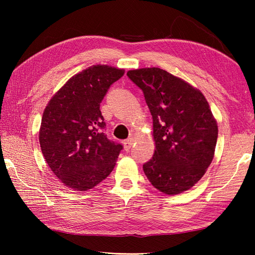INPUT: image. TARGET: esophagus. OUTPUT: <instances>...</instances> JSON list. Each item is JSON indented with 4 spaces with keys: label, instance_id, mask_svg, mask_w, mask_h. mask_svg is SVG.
Here are the masks:
<instances>
[{
    "label": "esophagus",
    "instance_id": "obj_1",
    "mask_svg": "<svg viewBox=\"0 0 255 255\" xmlns=\"http://www.w3.org/2000/svg\"><path fill=\"white\" fill-rule=\"evenodd\" d=\"M132 143H133V139L132 138H128L127 140H125V141H124V148H125V150L128 151L129 149H130Z\"/></svg>",
    "mask_w": 255,
    "mask_h": 255
}]
</instances>
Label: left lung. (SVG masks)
<instances>
[{
    "label": "left lung",
    "instance_id": "8db88e82",
    "mask_svg": "<svg viewBox=\"0 0 255 255\" xmlns=\"http://www.w3.org/2000/svg\"><path fill=\"white\" fill-rule=\"evenodd\" d=\"M127 77L142 91L152 115L155 150L143 164L152 185L167 195L193 187L214 158L218 126L208 102L160 68L130 70Z\"/></svg>",
    "mask_w": 255,
    "mask_h": 255
}]
</instances>
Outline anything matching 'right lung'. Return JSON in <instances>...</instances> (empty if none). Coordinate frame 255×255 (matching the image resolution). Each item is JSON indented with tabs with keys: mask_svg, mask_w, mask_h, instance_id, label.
I'll return each mask as SVG.
<instances>
[{
	"mask_svg": "<svg viewBox=\"0 0 255 255\" xmlns=\"http://www.w3.org/2000/svg\"><path fill=\"white\" fill-rule=\"evenodd\" d=\"M125 71L96 64L70 79L48 103L39 130L41 152L59 180L75 191L110 175L123 149L104 133L100 104Z\"/></svg>",
	"mask_w": 255,
	"mask_h": 255,
	"instance_id": "add662e5",
	"label": "right lung"
}]
</instances>
